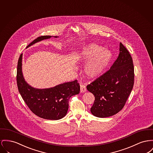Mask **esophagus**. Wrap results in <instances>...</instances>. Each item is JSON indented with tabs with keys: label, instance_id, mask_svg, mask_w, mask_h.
<instances>
[{
	"label": "esophagus",
	"instance_id": "obj_1",
	"mask_svg": "<svg viewBox=\"0 0 153 153\" xmlns=\"http://www.w3.org/2000/svg\"><path fill=\"white\" fill-rule=\"evenodd\" d=\"M87 91V88H86V86L84 84H81L80 85V92L83 93Z\"/></svg>",
	"mask_w": 153,
	"mask_h": 153
}]
</instances>
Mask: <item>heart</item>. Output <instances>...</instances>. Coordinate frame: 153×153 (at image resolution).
Returning <instances> with one entry per match:
<instances>
[{"label":"heart","instance_id":"1","mask_svg":"<svg viewBox=\"0 0 153 153\" xmlns=\"http://www.w3.org/2000/svg\"><path fill=\"white\" fill-rule=\"evenodd\" d=\"M111 58L110 51L96 44L87 45L80 53L81 61L85 62L90 61L85 67V74L90 78L99 76L108 67Z\"/></svg>","mask_w":153,"mask_h":153}]
</instances>
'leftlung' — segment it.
Returning <instances> with one entry per match:
<instances>
[{"label":"left lung","instance_id":"left-lung-1","mask_svg":"<svg viewBox=\"0 0 153 153\" xmlns=\"http://www.w3.org/2000/svg\"><path fill=\"white\" fill-rule=\"evenodd\" d=\"M134 76L132 56L120 43V54L110 69L87 86L95 97L91 113L105 118L121 110L133 88Z\"/></svg>","mask_w":153,"mask_h":153}]
</instances>
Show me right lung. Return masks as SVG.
Here are the masks:
<instances>
[{"mask_svg": "<svg viewBox=\"0 0 153 153\" xmlns=\"http://www.w3.org/2000/svg\"><path fill=\"white\" fill-rule=\"evenodd\" d=\"M51 37H38L27 47ZM22 58V54L20 55L18 59L17 83L19 92L27 107L35 115L44 119L57 120L65 117L68 110L70 98L80 92V87L78 81L76 80L65 82L47 89L34 88L27 84L23 77Z\"/></svg>", "mask_w": 153, "mask_h": 153, "instance_id": "right-lung-1", "label": "right lung"}]
</instances>
